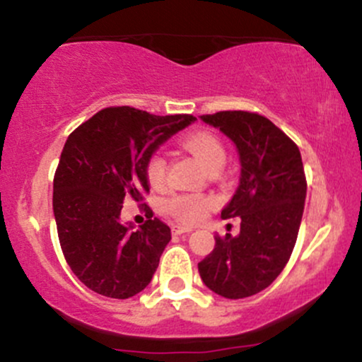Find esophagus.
Instances as JSON below:
<instances>
[{"mask_svg":"<svg viewBox=\"0 0 362 362\" xmlns=\"http://www.w3.org/2000/svg\"><path fill=\"white\" fill-rule=\"evenodd\" d=\"M192 227L188 226H173V234H186V233H192Z\"/></svg>","mask_w":362,"mask_h":362,"instance_id":"1","label":"esophagus"}]
</instances>
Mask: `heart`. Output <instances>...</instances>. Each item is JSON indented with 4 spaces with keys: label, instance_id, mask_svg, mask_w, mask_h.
I'll list each match as a JSON object with an SVG mask.
<instances>
[{
    "label": "heart",
    "instance_id": "1",
    "mask_svg": "<svg viewBox=\"0 0 362 362\" xmlns=\"http://www.w3.org/2000/svg\"><path fill=\"white\" fill-rule=\"evenodd\" d=\"M181 147L197 159L206 170L221 169L226 162V150L214 133L209 132H192L181 140ZM147 180L150 186L160 188L165 180V160L162 156L156 153L147 162ZM215 206V200L212 197H202V194H188L180 193L173 194L165 200V210L173 215L174 218L181 222L202 221L209 210Z\"/></svg>",
    "mask_w": 362,
    "mask_h": 362
}]
</instances>
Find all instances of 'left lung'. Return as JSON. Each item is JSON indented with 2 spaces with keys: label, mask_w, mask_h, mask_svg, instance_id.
I'll return each instance as SVG.
<instances>
[{
  "label": "left lung",
  "mask_w": 362,
  "mask_h": 362,
  "mask_svg": "<svg viewBox=\"0 0 362 362\" xmlns=\"http://www.w3.org/2000/svg\"><path fill=\"white\" fill-rule=\"evenodd\" d=\"M234 141L241 177L222 218H241L238 235H215L198 263L210 291L243 299L267 289L289 262L301 226L306 176L298 145L257 112L221 111L200 116Z\"/></svg>",
  "instance_id": "8db88e82"
}]
</instances>
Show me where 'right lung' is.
Segmentation results:
<instances>
[{
  "label": "right lung",
  "mask_w": 362,
  "mask_h": 362,
  "mask_svg": "<svg viewBox=\"0 0 362 362\" xmlns=\"http://www.w3.org/2000/svg\"><path fill=\"white\" fill-rule=\"evenodd\" d=\"M197 121L156 116L135 107H105L68 136L54 174L59 245L73 274L105 298L128 299L148 286L170 229L145 205L148 221L135 230L119 221L127 197L148 192L147 162L157 148Z\"/></svg>",
  "instance_id": "obj_1"
}]
</instances>
